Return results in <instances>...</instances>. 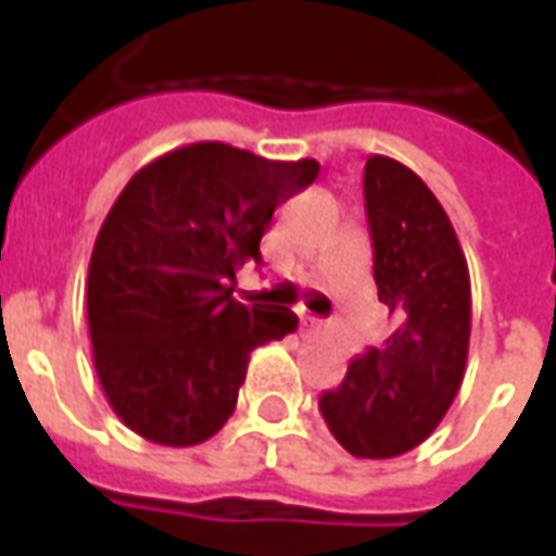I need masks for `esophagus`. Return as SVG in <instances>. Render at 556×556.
Returning a JSON list of instances; mask_svg holds the SVG:
<instances>
[{"label": "esophagus", "mask_w": 556, "mask_h": 556, "mask_svg": "<svg viewBox=\"0 0 556 556\" xmlns=\"http://www.w3.org/2000/svg\"><path fill=\"white\" fill-rule=\"evenodd\" d=\"M301 325L303 327H315V325H321V318L313 313H301Z\"/></svg>", "instance_id": "obj_1"}]
</instances>
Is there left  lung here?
<instances>
[{
  "mask_svg": "<svg viewBox=\"0 0 556 556\" xmlns=\"http://www.w3.org/2000/svg\"><path fill=\"white\" fill-rule=\"evenodd\" d=\"M372 277L396 330L351 361L318 399L327 429L357 458H393L429 438L462 387L470 274L441 202L417 172L375 154L363 169Z\"/></svg>",
  "mask_w": 556,
  "mask_h": 556,
  "instance_id": "1",
  "label": "left lung"
}]
</instances>
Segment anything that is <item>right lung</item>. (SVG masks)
Returning <instances> with one entry per match:
<instances>
[{"mask_svg": "<svg viewBox=\"0 0 556 556\" xmlns=\"http://www.w3.org/2000/svg\"><path fill=\"white\" fill-rule=\"evenodd\" d=\"M315 160H267L223 142L175 148L127 181L89 262V333L103 393L127 429L163 446L217 434L250 354L298 327L291 309L241 303L235 270Z\"/></svg>", "mask_w": 556, "mask_h": 556, "instance_id": "add662e5", "label": "right lung"}]
</instances>
